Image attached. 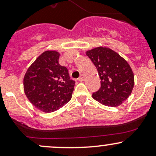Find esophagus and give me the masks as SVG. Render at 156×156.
Returning <instances> with one entry per match:
<instances>
[{
  "label": "esophagus",
  "instance_id": "34e87169",
  "mask_svg": "<svg viewBox=\"0 0 156 156\" xmlns=\"http://www.w3.org/2000/svg\"><path fill=\"white\" fill-rule=\"evenodd\" d=\"M83 79H84V76L83 74H81L79 78H78V80H79V81H83Z\"/></svg>",
  "mask_w": 156,
  "mask_h": 156
}]
</instances>
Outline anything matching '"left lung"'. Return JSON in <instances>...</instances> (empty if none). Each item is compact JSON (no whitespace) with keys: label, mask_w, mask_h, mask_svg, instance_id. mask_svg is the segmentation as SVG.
I'll list each match as a JSON object with an SVG mask.
<instances>
[{"label":"left lung","mask_w":156,"mask_h":156,"mask_svg":"<svg viewBox=\"0 0 156 156\" xmlns=\"http://www.w3.org/2000/svg\"><path fill=\"white\" fill-rule=\"evenodd\" d=\"M94 64L101 78V87L92 98L111 107L120 105L131 94L134 75L129 64L117 52L108 48L98 47L86 52Z\"/></svg>","instance_id":"8db88e82"}]
</instances>
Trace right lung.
Listing matches in <instances>:
<instances>
[{
    "label": "right lung",
    "instance_id": "1",
    "mask_svg": "<svg viewBox=\"0 0 156 156\" xmlns=\"http://www.w3.org/2000/svg\"><path fill=\"white\" fill-rule=\"evenodd\" d=\"M60 53L46 51L27 69L23 88L28 101L39 110L51 113L63 107L72 98L75 81L67 67L58 63Z\"/></svg>",
    "mask_w": 156,
    "mask_h": 156
}]
</instances>
